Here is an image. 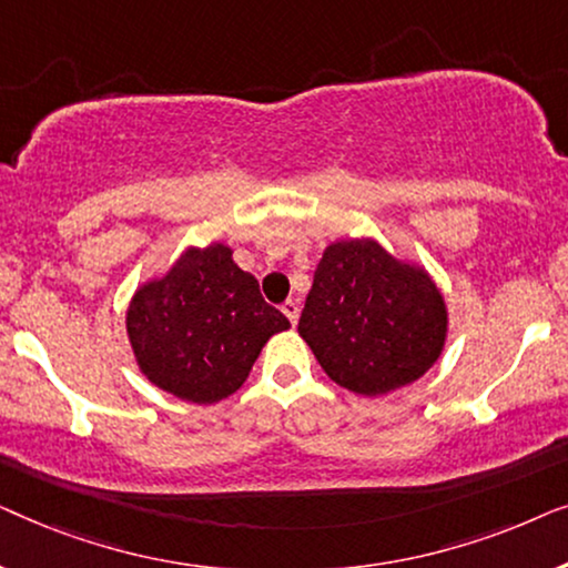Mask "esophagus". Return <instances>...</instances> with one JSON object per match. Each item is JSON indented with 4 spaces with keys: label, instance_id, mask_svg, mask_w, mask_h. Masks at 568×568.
Instances as JSON below:
<instances>
[{
    "label": "esophagus",
    "instance_id": "esophagus-1",
    "mask_svg": "<svg viewBox=\"0 0 568 568\" xmlns=\"http://www.w3.org/2000/svg\"><path fill=\"white\" fill-rule=\"evenodd\" d=\"M282 313L290 317L292 325H297V321H300V302L297 300H286L284 305H282Z\"/></svg>",
    "mask_w": 568,
    "mask_h": 568
}]
</instances>
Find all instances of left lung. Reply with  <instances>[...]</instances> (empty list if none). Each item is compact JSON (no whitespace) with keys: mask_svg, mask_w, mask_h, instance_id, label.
Returning <instances> with one entry per match:
<instances>
[{"mask_svg":"<svg viewBox=\"0 0 568 568\" xmlns=\"http://www.w3.org/2000/svg\"><path fill=\"white\" fill-rule=\"evenodd\" d=\"M297 331L333 383L375 398L439 359L447 305L424 266L372 237L336 240L317 263Z\"/></svg>","mask_w":568,"mask_h":568,"instance_id":"8db88e82","label":"left lung"}]
</instances>
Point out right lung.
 Returning <instances> with one entry per match:
<instances>
[{"label":"right lung","mask_w":568,"mask_h":568,"mask_svg":"<svg viewBox=\"0 0 568 568\" xmlns=\"http://www.w3.org/2000/svg\"><path fill=\"white\" fill-rule=\"evenodd\" d=\"M286 328L290 321L224 243L185 247L165 276L139 286L126 310L142 375L199 406L240 390L266 341Z\"/></svg>","instance_id":"obj_1"}]
</instances>
